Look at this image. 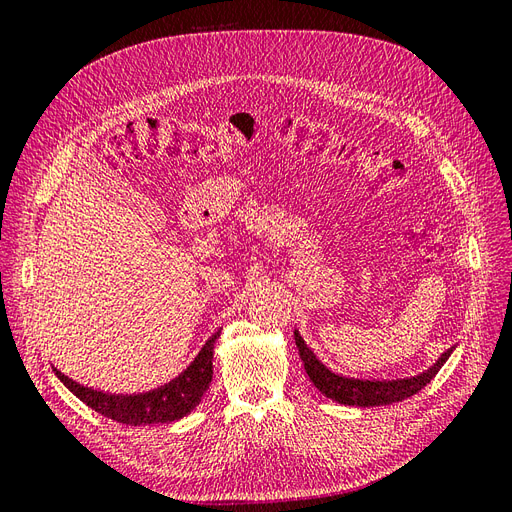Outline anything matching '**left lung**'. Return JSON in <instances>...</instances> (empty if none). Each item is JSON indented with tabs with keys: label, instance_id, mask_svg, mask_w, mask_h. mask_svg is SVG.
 <instances>
[{
	"label": "left lung",
	"instance_id": "obj_1",
	"mask_svg": "<svg viewBox=\"0 0 512 512\" xmlns=\"http://www.w3.org/2000/svg\"><path fill=\"white\" fill-rule=\"evenodd\" d=\"M294 342H297L299 356L305 365L309 380L314 382L316 389L327 395L329 399L337 401L344 406H359V408H374V406H389L404 401L416 395L421 389L436 378L440 367L448 361L455 348H448L440 354V359L433 363L429 369L410 378H397V380H361V378H348L342 374H335L333 369L324 365L314 350L305 344L301 333L294 329Z\"/></svg>",
	"mask_w": 512,
	"mask_h": 512
}]
</instances>
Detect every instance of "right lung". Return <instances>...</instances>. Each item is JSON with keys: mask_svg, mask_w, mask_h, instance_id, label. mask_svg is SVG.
Here are the masks:
<instances>
[{"mask_svg": "<svg viewBox=\"0 0 512 512\" xmlns=\"http://www.w3.org/2000/svg\"><path fill=\"white\" fill-rule=\"evenodd\" d=\"M222 329L215 331L207 344L200 348L194 361L185 367L177 378L145 393H108L94 386L79 384L76 380L55 369V376L64 382L66 389L79 397L83 404L98 414L113 418L123 425H153L175 423L188 416L205 397L213 378V348Z\"/></svg>", "mask_w": 512, "mask_h": 512, "instance_id": "add662e5", "label": "right lung"}]
</instances>
